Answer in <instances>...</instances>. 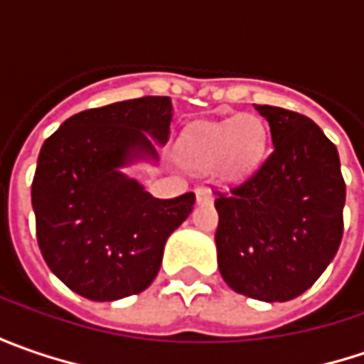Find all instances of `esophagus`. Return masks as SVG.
Returning a JSON list of instances; mask_svg holds the SVG:
<instances>
[{
    "instance_id": "34e87169",
    "label": "esophagus",
    "mask_w": 364,
    "mask_h": 364,
    "mask_svg": "<svg viewBox=\"0 0 364 364\" xmlns=\"http://www.w3.org/2000/svg\"><path fill=\"white\" fill-rule=\"evenodd\" d=\"M196 200H198V203H210V200H213V192H210V188L196 190Z\"/></svg>"
}]
</instances>
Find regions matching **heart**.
Here are the masks:
<instances>
[{
  "instance_id": "1",
  "label": "heart",
  "mask_w": 364,
  "mask_h": 364,
  "mask_svg": "<svg viewBox=\"0 0 364 364\" xmlns=\"http://www.w3.org/2000/svg\"><path fill=\"white\" fill-rule=\"evenodd\" d=\"M263 149V127L251 115H239L223 123H206L190 132L180 144L184 164L196 170L220 161L225 176L245 174Z\"/></svg>"
}]
</instances>
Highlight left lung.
<instances>
[{
	"label": "left lung",
	"instance_id": "obj_1",
	"mask_svg": "<svg viewBox=\"0 0 364 364\" xmlns=\"http://www.w3.org/2000/svg\"><path fill=\"white\" fill-rule=\"evenodd\" d=\"M255 109L273 147L243 182L217 190L218 269L237 294L287 301L314 286L336 255L346 184L336 146L310 117Z\"/></svg>",
	"mask_w": 364,
	"mask_h": 364
}]
</instances>
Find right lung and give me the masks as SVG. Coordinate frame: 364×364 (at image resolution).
I'll return each instance as SVG.
<instances>
[{"instance_id":"1","label":"right lung","mask_w":364,"mask_h":364,"mask_svg":"<svg viewBox=\"0 0 364 364\" xmlns=\"http://www.w3.org/2000/svg\"><path fill=\"white\" fill-rule=\"evenodd\" d=\"M168 97H139L73 115L38 156L32 206L42 257L64 286L92 301L144 291L160 272L164 245L186 220L194 192L154 198L117 170L132 151L156 156L168 139Z\"/></svg>"}]
</instances>
